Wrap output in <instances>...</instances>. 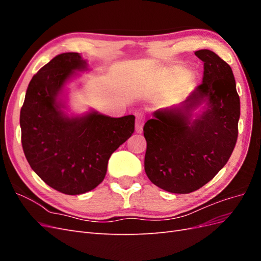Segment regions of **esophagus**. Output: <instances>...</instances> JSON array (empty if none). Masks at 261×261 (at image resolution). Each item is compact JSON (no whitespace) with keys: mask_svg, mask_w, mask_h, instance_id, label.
<instances>
[{"mask_svg":"<svg viewBox=\"0 0 261 261\" xmlns=\"http://www.w3.org/2000/svg\"><path fill=\"white\" fill-rule=\"evenodd\" d=\"M144 123H145V116L143 114H137L136 115V125H135L136 133L140 134L141 132H143Z\"/></svg>","mask_w":261,"mask_h":261,"instance_id":"34e87169","label":"esophagus"}]
</instances>
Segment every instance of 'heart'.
<instances>
[{
	"label": "heart",
	"instance_id": "1",
	"mask_svg": "<svg viewBox=\"0 0 261 261\" xmlns=\"http://www.w3.org/2000/svg\"><path fill=\"white\" fill-rule=\"evenodd\" d=\"M188 76H189V73L187 72V70L174 68V69H170L169 72L164 74L163 81L169 86L179 85V84L185 83L188 80Z\"/></svg>",
	"mask_w": 261,
	"mask_h": 261
}]
</instances>
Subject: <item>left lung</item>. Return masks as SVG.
<instances>
[{
  "label": "left lung",
  "instance_id": "8db88e82",
  "mask_svg": "<svg viewBox=\"0 0 261 261\" xmlns=\"http://www.w3.org/2000/svg\"><path fill=\"white\" fill-rule=\"evenodd\" d=\"M195 54L203 62L202 84L180 105L156 110L144 126L146 174L174 194L195 192L215 177L239 134L241 105L232 68L210 50Z\"/></svg>",
  "mask_w": 261,
  "mask_h": 261
}]
</instances>
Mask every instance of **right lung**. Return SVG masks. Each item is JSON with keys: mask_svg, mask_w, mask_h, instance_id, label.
Instances as JSON below:
<instances>
[{"mask_svg": "<svg viewBox=\"0 0 261 261\" xmlns=\"http://www.w3.org/2000/svg\"><path fill=\"white\" fill-rule=\"evenodd\" d=\"M88 70L80 53H62L30 81L20 110L26 159L45 184L66 195H81L103 180L110 156L135 128V116L111 117L90 110L68 115L64 88Z\"/></svg>", "mask_w": 261, "mask_h": 261, "instance_id": "add662e5", "label": "right lung"}]
</instances>
